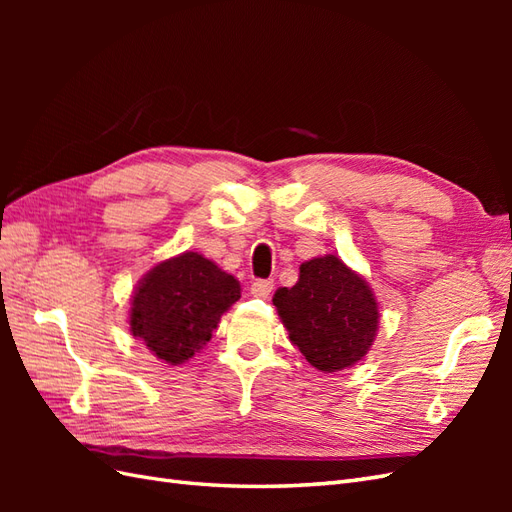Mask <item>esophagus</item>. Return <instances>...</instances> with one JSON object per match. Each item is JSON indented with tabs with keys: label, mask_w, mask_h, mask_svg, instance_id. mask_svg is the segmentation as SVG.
<instances>
[{
	"label": "esophagus",
	"mask_w": 512,
	"mask_h": 512,
	"mask_svg": "<svg viewBox=\"0 0 512 512\" xmlns=\"http://www.w3.org/2000/svg\"><path fill=\"white\" fill-rule=\"evenodd\" d=\"M271 290H273V280H256L252 284V294L258 299H269Z\"/></svg>",
	"instance_id": "obj_1"
}]
</instances>
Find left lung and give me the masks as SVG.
Listing matches in <instances>:
<instances>
[{"mask_svg": "<svg viewBox=\"0 0 512 512\" xmlns=\"http://www.w3.org/2000/svg\"><path fill=\"white\" fill-rule=\"evenodd\" d=\"M273 305L290 342L324 374L359 363L378 331L374 292L333 254L303 262L299 282L277 290Z\"/></svg>", "mask_w": 512, "mask_h": 512, "instance_id": "obj_1", "label": "left lung"}]
</instances>
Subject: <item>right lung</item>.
Segmentation results:
<instances>
[{"label": "right lung", "instance_id": "1", "mask_svg": "<svg viewBox=\"0 0 512 512\" xmlns=\"http://www.w3.org/2000/svg\"><path fill=\"white\" fill-rule=\"evenodd\" d=\"M241 299L230 273L196 252L168 258L136 286L130 331L158 356L181 365L203 348L226 309Z\"/></svg>", "mask_w": 512, "mask_h": 512}]
</instances>
